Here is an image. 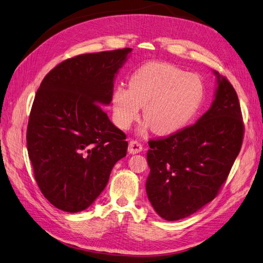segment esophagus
<instances>
[{
  "label": "esophagus",
  "instance_id": "esophagus-1",
  "mask_svg": "<svg viewBox=\"0 0 263 263\" xmlns=\"http://www.w3.org/2000/svg\"><path fill=\"white\" fill-rule=\"evenodd\" d=\"M143 151V146H141L138 141L136 140H130L129 141V145H128V153L132 155L135 154H138Z\"/></svg>",
  "mask_w": 263,
  "mask_h": 263
}]
</instances>
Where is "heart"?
Listing matches in <instances>:
<instances>
[{
    "mask_svg": "<svg viewBox=\"0 0 263 263\" xmlns=\"http://www.w3.org/2000/svg\"><path fill=\"white\" fill-rule=\"evenodd\" d=\"M204 97L203 83L196 74L172 64L151 62L129 77V87L117 85L111 93L115 124L129 128L143 116L155 134L168 136L184 128L199 111Z\"/></svg>",
    "mask_w": 263,
    "mask_h": 263,
    "instance_id": "1",
    "label": "heart"
}]
</instances>
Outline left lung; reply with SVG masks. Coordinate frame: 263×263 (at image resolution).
<instances>
[{"mask_svg": "<svg viewBox=\"0 0 263 263\" xmlns=\"http://www.w3.org/2000/svg\"><path fill=\"white\" fill-rule=\"evenodd\" d=\"M210 108L193 126L149 141L146 193L167 221L189 217L217 196L239 155L243 124L235 88L216 70Z\"/></svg>", "mask_w": 263, "mask_h": 263, "instance_id": "obj_1", "label": "left lung"}]
</instances>
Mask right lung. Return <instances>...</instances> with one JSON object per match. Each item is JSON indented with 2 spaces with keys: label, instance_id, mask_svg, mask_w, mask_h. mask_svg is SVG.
Wrapping results in <instances>:
<instances>
[{
  "label": "right lung",
  "instance_id": "add662e5",
  "mask_svg": "<svg viewBox=\"0 0 263 263\" xmlns=\"http://www.w3.org/2000/svg\"><path fill=\"white\" fill-rule=\"evenodd\" d=\"M132 48L79 55L42 82L28 119L26 143L46 199L66 212L87 209L102 194L128 143L101 106H107Z\"/></svg>",
  "mask_w": 263,
  "mask_h": 263
}]
</instances>
